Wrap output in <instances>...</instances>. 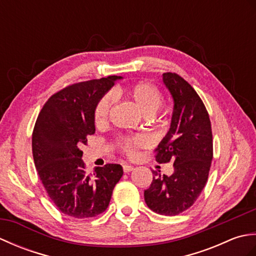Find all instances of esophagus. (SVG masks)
<instances>
[{"mask_svg": "<svg viewBox=\"0 0 256 256\" xmlns=\"http://www.w3.org/2000/svg\"><path fill=\"white\" fill-rule=\"evenodd\" d=\"M134 170V167L131 165H123V172H130Z\"/></svg>", "mask_w": 256, "mask_h": 256, "instance_id": "obj_1", "label": "esophagus"}]
</instances>
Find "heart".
I'll use <instances>...</instances> for the list:
<instances>
[{
	"label": "heart",
	"instance_id": "obj_1",
	"mask_svg": "<svg viewBox=\"0 0 256 256\" xmlns=\"http://www.w3.org/2000/svg\"><path fill=\"white\" fill-rule=\"evenodd\" d=\"M130 99H131L138 110L145 116H152L160 110L162 103V96L160 91L155 86L148 82H138L125 90ZM113 103V98L111 94H106L102 96L100 101L96 103L94 108V123L96 125H103L108 121V114H110ZM148 138L144 136H138L135 138H126L122 143V148L125 153L128 155H134L135 150L140 146H145L148 144Z\"/></svg>",
	"mask_w": 256,
	"mask_h": 256
}]
</instances>
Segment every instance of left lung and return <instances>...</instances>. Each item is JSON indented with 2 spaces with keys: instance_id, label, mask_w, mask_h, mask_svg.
I'll return each instance as SVG.
<instances>
[{
  "instance_id": "left-lung-1",
  "label": "left lung",
  "mask_w": 256,
  "mask_h": 256,
  "mask_svg": "<svg viewBox=\"0 0 256 256\" xmlns=\"http://www.w3.org/2000/svg\"><path fill=\"white\" fill-rule=\"evenodd\" d=\"M174 100L170 131L156 148V162H174L170 176L153 170V182L144 192L150 210L177 216L190 208L208 180L214 156L208 111L197 92L180 76L162 74Z\"/></svg>"
}]
</instances>
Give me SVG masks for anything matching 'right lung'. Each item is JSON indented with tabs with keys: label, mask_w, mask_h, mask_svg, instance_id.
<instances>
[{
	"label": "right lung",
	"mask_w": 256,
	"mask_h": 256,
	"mask_svg": "<svg viewBox=\"0 0 256 256\" xmlns=\"http://www.w3.org/2000/svg\"><path fill=\"white\" fill-rule=\"evenodd\" d=\"M120 76L70 84L52 94L36 120L32 136V157L42 184L62 214L77 219L106 211L123 175L118 164L86 172L80 146L94 134V108Z\"/></svg>",
	"instance_id": "1"
}]
</instances>
